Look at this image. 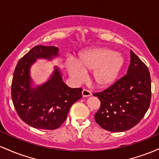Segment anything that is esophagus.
Segmentation results:
<instances>
[{"label": "esophagus", "instance_id": "obj_1", "mask_svg": "<svg viewBox=\"0 0 159 159\" xmlns=\"http://www.w3.org/2000/svg\"><path fill=\"white\" fill-rule=\"evenodd\" d=\"M92 94H91V93L89 90H83V91H82V96H83V97H89Z\"/></svg>", "mask_w": 159, "mask_h": 159}]
</instances>
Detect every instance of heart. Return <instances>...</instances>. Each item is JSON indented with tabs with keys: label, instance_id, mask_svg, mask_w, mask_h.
<instances>
[{
	"label": "heart",
	"instance_id": "1",
	"mask_svg": "<svg viewBox=\"0 0 159 159\" xmlns=\"http://www.w3.org/2000/svg\"><path fill=\"white\" fill-rule=\"evenodd\" d=\"M124 63L125 59L121 54L106 47H98L81 52L75 63L68 65L67 70L76 80L81 78V71H93V83L97 87L105 88L114 83Z\"/></svg>",
	"mask_w": 159,
	"mask_h": 159
}]
</instances>
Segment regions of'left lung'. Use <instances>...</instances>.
I'll return each instance as SVG.
<instances>
[{
  "mask_svg": "<svg viewBox=\"0 0 159 159\" xmlns=\"http://www.w3.org/2000/svg\"><path fill=\"white\" fill-rule=\"evenodd\" d=\"M130 56L127 74L109 88L93 93L101 102L95 120L109 132H125L135 126L150 105L149 69L132 50Z\"/></svg>",
  "mask_w": 159,
  "mask_h": 159,
  "instance_id": "1",
  "label": "left lung"
}]
</instances>
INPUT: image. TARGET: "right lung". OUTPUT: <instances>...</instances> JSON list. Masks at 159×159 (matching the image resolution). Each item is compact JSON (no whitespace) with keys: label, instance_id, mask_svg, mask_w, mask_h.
Returning a JSON list of instances; mask_svg holds the SVG:
<instances>
[{"label":"right lung","instance_id":"right-lung-1","mask_svg":"<svg viewBox=\"0 0 159 159\" xmlns=\"http://www.w3.org/2000/svg\"><path fill=\"white\" fill-rule=\"evenodd\" d=\"M57 57V47L36 45L19 60L14 71L11 88L14 107L20 118L35 129L59 128L66 120L72 105L82 97V89L66 84L57 66L48 81L34 84L30 76L32 65L38 59L52 61Z\"/></svg>","mask_w":159,"mask_h":159}]
</instances>
